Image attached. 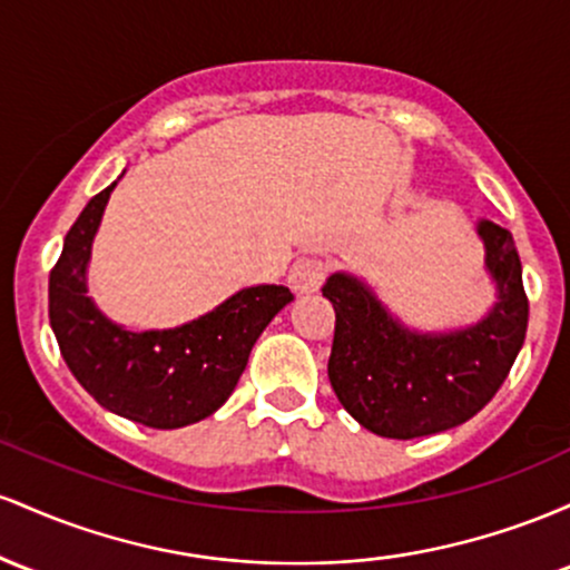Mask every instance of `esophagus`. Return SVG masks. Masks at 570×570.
Masks as SVG:
<instances>
[{"label":"esophagus","mask_w":570,"mask_h":570,"mask_svg":"<svg viewBox=\"0 0 570 570\" xmlns=\"http://www.w3.org/2000/svg\"><path fill=\"white\" fill-rule=\"evenodd\" d=\"M323 279H325V264L317 258L296 261L291 268V274H287V283H291V287L298 293V296H312V293H317L320 285H323Z\"/></svg>","instance_id":"1"}]
</instances>
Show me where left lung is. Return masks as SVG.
Masks as SVG:
<instances>
[{
	"label": "left lung",
	"mask_w": 570,
	"mask_h": 570,
	"mask_svg": "<svg viewBox=\"0 0 570 570\" xmlns=\"http://www.w3.org/2000/svg\"><path fill=\"white\" fill-rule=\"evenodd\" d=\"M476 234L495 302L465 328L414 331L355 274L325 279L323 296L336 312L331 387L376 436L417 439L463 425L490 404L520 355L528 296L514 239L492 220H479Z\"/></svg>",
	"instance_id": "obj_1"
}]
</instances>
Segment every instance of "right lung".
I'll return each mask as SVG.
<instances>
[{
    "mask_svg": "<svg viewBox=\"0 0 570 570\" xmlns=\"http://www.w3.org/2000/svg\"><path fill=\"white\" fill-rule=\"evenodd\" d=\"M110 188L86 204L50 272V328L75 380L112 414L158 431L209 417L228 401L253 344L293 302L285 285L242 287L207 315L164 331H129L88 296V261Z\"/></svg>",
    "mask_w": 570,
    "mask_h": 570,
    "instance_id": "right-lung-1",
    "label": "right lung"
}]
</instances>
